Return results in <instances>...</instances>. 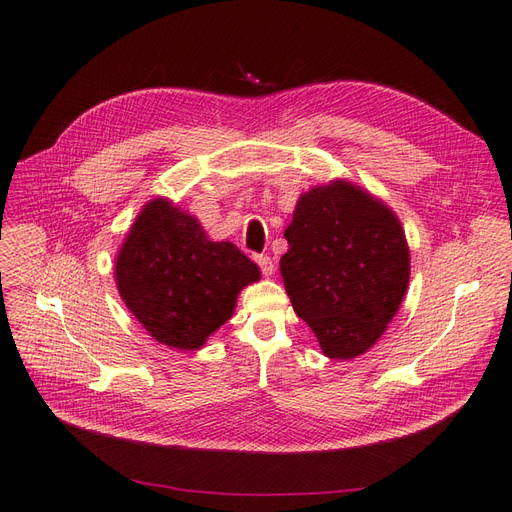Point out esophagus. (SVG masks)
<instances>
[{"instance_id":"1","label":"esophagus","mask_w":512,"mask_h":512,"mask_svg":"<svg viewBox=\"0 0 512 512\" xmlns=\"http://www.w3.org/2000/svg\"><path fill=\"white\" fill-rule=\"evenodd\" d=\"M256 262H258V267H260V271H262V275H273V271H275V264H273V260H271V256H267V254H260V256H256Z\"/></svg>"}]
</instances>
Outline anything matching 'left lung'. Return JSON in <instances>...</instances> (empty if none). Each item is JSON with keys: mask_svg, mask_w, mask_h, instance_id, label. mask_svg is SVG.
Segmentation results:
<instances>
[{"mask_svg": "<svg viewBox=\"0 0 512 512\" xmlns=\"http://www.w3.org/2000/svg\"><path fill=\"white\" fill-rule=\"evenodd\" d=\"M279 260L296 315L328 358L373 347L409 288L411 254L383 201L347 180L315 186L296 201Z\"/></svg>", "mask_w": 512, "mask_h": 512, "instance_id": "obj_1", "label": "left lung"}]
</instances>
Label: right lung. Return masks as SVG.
<instances>
[{
	"label": "right lung",
	"mask_w": 512,
	"mask_h": 512,
	"mask_svg": "<svg viewBox=\"0 0 512 512\" xmlns=\"http://www.w3.org/2000/svg\"><path fill=\"white\" fill-rule=\"evenodd\" d=\"M258 279L260 269L237 245L211 241L195 216L163 197L139 211L116 256L122 301L173 349H201Z\"/></svg>",
	"instance_id": "right-lung-1"
}]
</instances>
